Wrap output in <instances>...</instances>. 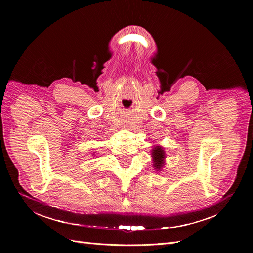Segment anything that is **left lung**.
<instances>
[{"label":"left lung","mask_w":253,"mask_h":253,"mask_svg":"<svg viewBox=\"0 0 253 253\" xmlns=\"http://www.w3.org/2000/svg\"><path fill=\"white\" fill-rule=\"evenodd\" d=\"M152 160H153V167L156 171H162L163 167L165 166L166 163V152L163 147L156 144L154 145V148L152 149Z\"/></svg>","instance_id":"left-lung-1"}]
</instances>
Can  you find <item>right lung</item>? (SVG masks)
Listing matches in <instances>:
<instances>
[{
  "label": "right lung",
  "mask_w": 253,
  "mask_h": 253,
  "mask_svg": "<svg viewBox=\"0 0 253 253\" xmlns=\"http://www.w3.org/2000/svg\"><path fill=\"white\" fill-rule=\"evenodd\" d=\"M93 155H94V154H93Z\"/></svg>",
  "instance_id": "add662e5"
}]
</instances>
